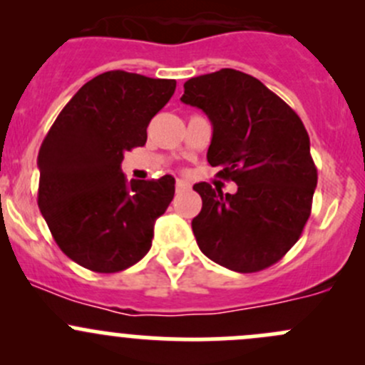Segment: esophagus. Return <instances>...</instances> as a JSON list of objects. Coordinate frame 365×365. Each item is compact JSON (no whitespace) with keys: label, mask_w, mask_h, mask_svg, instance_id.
Masks as SVG:
<instances>
[{"label":"esophagus","mask_w":365,"mask_h":365,"mask_svg":"<svg viewBox=\"0 0 365 365\" xmlns=\"http://www.w3.org/2000/svg\"><path fill=\"white\" fill-rule=\"evenodd\" d=\"M189 183L185 182V180H176V194L180 192H185V190H189Z\"/></svg>","instance_id":"34e87169"}]
</instances>
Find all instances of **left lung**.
Here are the masks:
<instances>
[{
    "label": "left lung",
    "mask_w": 365,
    "mask_h": 365,
    "mask_svg": "<svg viewBox=\"0 0 365 365\" xmlns=\"http://www.w3.org/2000/svg\"><path fill=\"white\" fill-rule=\"evenodd\" d=\"M180 101L212 121L208 159L235 194L201 182L192 231L201 252L240 274L277 263L311 215L318 171L298 114L261 81L233 68L192 77Z\"/></svg>",
    "instance_id": "left-lung-1"
}]
</instances>
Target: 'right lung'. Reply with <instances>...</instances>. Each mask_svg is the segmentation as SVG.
<instances>
[{
	"label": "right lung",
	"instance_id": "obj_1",
	"mask_svg": "<svg viewBox=\"0 0 365 365\" xmlns=\"http://www.w3.org/2000/svg\"><path fill=\"white\" fill-rule=\"evenodd\" d=\"M175 79L111 70L88 81L47 132L38 152V208L58 247L81 267L114 274L152 247L153 224L175 196V178L130 182L123 153L146 128Z\"/></svg>",
	"mask_w": 365,
	"mask_h": 365
}]
</instances>
